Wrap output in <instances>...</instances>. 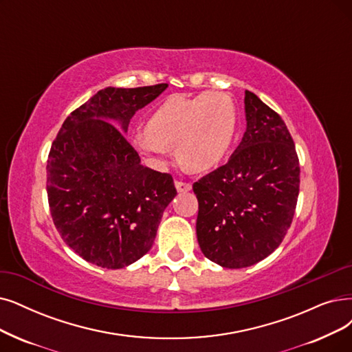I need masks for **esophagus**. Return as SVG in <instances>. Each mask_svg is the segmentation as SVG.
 I'll return each mask as SVG.
<instances>
[{
	"instance_id": "1",
	"label": "esophagus",
	"mask_w": 352,
	"mask_h": 352,
	"mask_svg": "<svg viewBox=\"0 0 352 352\" xmlns=\"http://www.w3.org/2000/svg\"><path fill=\"white\" fill-rule=\"evenodd\" d=\"M175 186L177 189V192H189L192 189V185L189 182H182V180H176Z\"/></svg>"
}]
</instances>
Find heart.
<instances>
[{"instance_id": "1", "label": "heart", "mask_w": 352, "mask_h": 352, "mask_svg": "<svg viewBox=\"0 0 352 352\" xmlns=\"http://www.w3.org/2000/svg\"><path fill=\"white\" fill-rule=\"evenodd\" d=\"M236 124V107L228 94L173 95L151 112L144 131L134 133L133 146L154 167H163L170 148L176 147L182 163L190 170L204 172L227 156Z\"/></svg>"}]
</instances>
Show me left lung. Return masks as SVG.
Listing matches in <instances>:
<instances>
[{
	"instance_id": "8db88e82",
	"label": "left lung",
	"mask_w": 352,
	"mask_h": 352,
	"mask_svg": "<svg viewBox=\"0 0 352 352\" xmlns=\"http://www.w3.org/2000/svg\"><path fill=\"white\" fill-rule=\"evenodd\" d=\"M247 130L230 160L193 184L204 256L227 269L261 261L283 241L296 209L300 167L276 111L245 91Z\"/></svg>"
}]
</instances>
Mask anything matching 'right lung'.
Returning <instances> with one entry per match:
<instances>
[{
	"instance_id": "right-lung-1",
	"label": "right lung",
	"mask_w": 352,
	"mask_h": 352,
	"mask_svg": "<svg viewBox=\"0 0 352 352\" xmlns=\"http://www.w3.org/2000/svg\"><path fill=\"white\" fill-rule=\"evenodd\" d=\"M166 88L98 91L70 112L52 144L46 170L54 227L98 267L122 269L142 258L177 193L172 175L144 167L124 135L135 112Z\"/></svg>"
}]
</instances>
